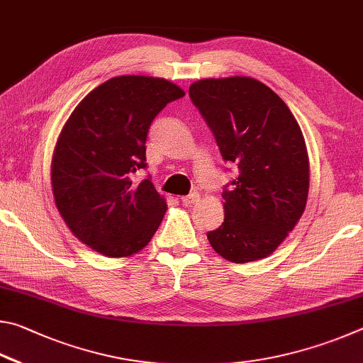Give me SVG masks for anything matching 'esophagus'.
Returning <instances> with one entry per match:
<instances>
[{
	"instance_id": "1",
	"label": "esophagus",
	"mask_w": 363,
	"mask_h": 363,
	"mask_svg": "<svg viewBox=\"0 0 363 363\" xmlns=\"http://www.w3.org/2000/svg\"><path fill=\"white\" fill-rule=\"evenodd\" d=\"M180 201H182L185 206L198 204V202H199V194H198V193H191V194H188V196H183V198H180Z\"/></svg>"
}]
</instances>
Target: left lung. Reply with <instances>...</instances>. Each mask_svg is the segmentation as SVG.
<instances>
[{
  "mask_svg": "<svg viewBox=\"0 0 363 363\" xmlns=\"http://www.w3.org/2000/svg\"><path fill=\"white\" fill-rule=\"evenodd\" d=\"M189 97L239 174L223 189L225 220L207 233L208 242L233 263L266 258L306 207L309 159L300 125L274 91L247 76L196 81Z\"/></svg>",
  "mask_w": 363,
  "mask_h": 363,
  "instance_id": "8db88e82",
  "label": "left lung"
}]
</instances>
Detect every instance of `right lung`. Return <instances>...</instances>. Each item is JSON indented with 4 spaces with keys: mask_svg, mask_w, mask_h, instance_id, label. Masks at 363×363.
I'll use <instances>...</instances> for the list:
<instances>
[{
    "mask_svg": "<svg viewBox=\"0 0 363 363\" xmlns=\"http://www.w3.org/2000/svg\"><path fill=\"white\" fill-rule=\"evenodd\" d=\"M185 92L151 76H116L89 92L57 140L50 182L55 206L82 244L105 257H130L155 236L167 211L148 178L146 137L162 108Z\"/></svg>",
    "mask_w": 363,
    "mask_h": 363,
    "instance_id": "obj_1",
    "label": "right lung"
}]
</instances>
